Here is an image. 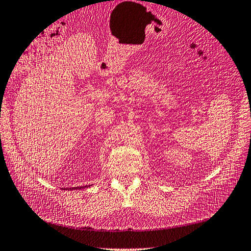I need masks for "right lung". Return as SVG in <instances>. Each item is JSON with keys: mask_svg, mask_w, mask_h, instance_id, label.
<instances>
[{"mask_svg": "<svg viewBox=\"0 0 251 251\" xmlns=\"http://www.w3.org/2000/svg\"><path fill=\"white\" fill-rule=\"evenodd\" d=\"M85 187H87V186H82V187H74L72 189H81V188H85Z\"/></svg>", "mask_w": 251, "mask_h": 251, "instance_id": "right-lung-1", "label": "right lung"}]
</instances>
